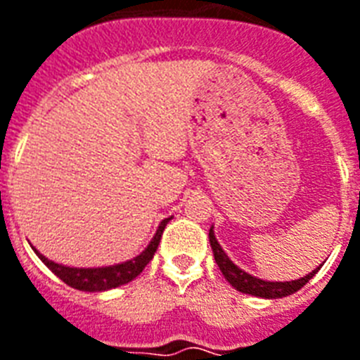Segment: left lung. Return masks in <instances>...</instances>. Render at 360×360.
Wrapping results in <instances>:
<instances>
[{"instance_id":"1","label":"left lung","mask_w":360,"mask_h":360,"mask_svg":"<svg viewBox=\"0 0 360 360\" xmlns=\"http://www.w3.org/2000/svg\"><path fill=\"white\" fill-rule=\"evenodd\" d=\"M210 243L211 249H213V257H215V262L219 266V270L223 271V276L226 278L232 287L240 292H245V295L260 296V298H283V296H289L296 290H300L304 285L308 283L309 279L314 278L317 270H314L308 276H304L300 279H295V281H264V279H259L247 274L241 268L232 262L229 259V255L224 253L223 247L219 245L215 234H213V229H210Z\"/></svg>"}]
</instances>
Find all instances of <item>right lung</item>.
Segmentation results:
<instances>
[{"mask_svg": "<svg viewBox=\"0 0 360 360\" xmlns=\"http://www.w3.org/2000/svg\"><path fill=\"white\" fill-rule=\"evenodd\" d=\"M169 223V219H164L156 230L155 238L150 240V243L147 245L143 253L137 255L136 259L126 260L122 264L115 266H105V268H70V266H62L52 262V260L45 259L43 255L37 253L43 262L46 264L49 270H52L54 276H58L65 285H70L73 289L79 290H89V292H100V290H109L115 289V287H120V285L130 283L131 279H136L143 268L149 264L153 257H155L156 249H158V243H160L162 232L166 229V224Z\"/></svg>", "mask_w": 360, "mask_h": 360, "instance_id": "add662e5", "label": "right lung"}]
</instances>
